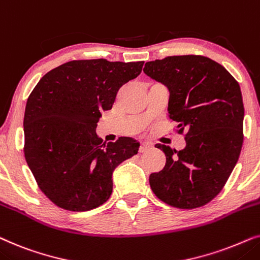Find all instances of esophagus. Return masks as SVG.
<instances>
[{"mask_svg": "<svg viewBox=\"0 0 260 260\" xmlns=\"http://www.w3.org/2000/svg\"><path fill=\"white\" fill-rule=\"evenodd\" d=\"M151 147H152V145L150 143H141L140 147H139V152L140 153H143V152H146L150 150Z\"/></svg>", "mask_w": 260, "mask_h": 260, "instance_id": "34e87169", "label": "esophagus"}]
</instances>
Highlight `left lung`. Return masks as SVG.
<instances>
[{
    "mask_svg": "<svg viewBox=\"0 0 260 260\" xmlns=\"http://www.w3.org/2000/svg\"><path fill=\"white\" fill-rule=\"evenodd\" d=\"M144 72L168 86L169 117L178 123L186 143L181 151L155 145L166 164L150 175L152 191L176 208L205 206L222 190L243 146L239 83L222 65L196 54L147 61Z\"/></svg>",
    "mask_w": 260,
    "mask_h": 260,
    "instance_id": "1",
    "label": "left lung"
}]
</instances>
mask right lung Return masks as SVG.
I'll return each mask as SVG.
<instances>
[{
  "mask_svg": "<svg viewBox=\"0 0 260 260\" xmlns=\"http://www.w3.org/2000/svg\"><path fill=\"white\" fill-rule=\"evenodd\" d=\"M144 61L79 59L43 76L26 103L25 158L37 184L70 212L98 208L112 195L113 171L138 153L128 137L103 143L96 134L102 110L121 86L140 75Z\"/></svg>",
  "mask_w": 260,
  "mask_h": 260,
  "instance_id": "right-lung-1",
  "label": "right lung"
}]
</instances>
